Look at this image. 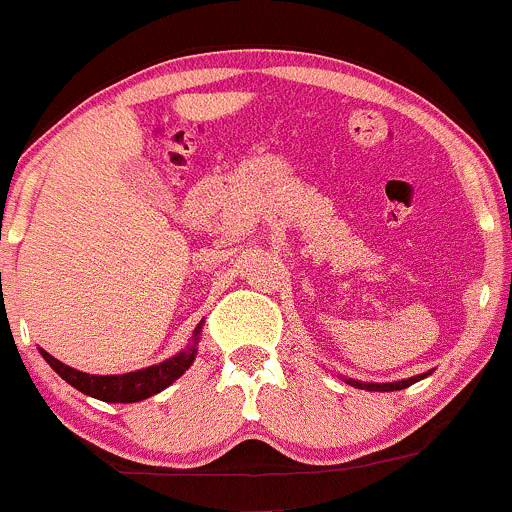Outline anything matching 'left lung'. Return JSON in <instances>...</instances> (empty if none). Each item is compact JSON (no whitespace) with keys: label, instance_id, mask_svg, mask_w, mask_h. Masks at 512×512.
I'll return each instance as SVG.
<instances>
[{"label":"left lung","instance_id":"8db88e82","mask_svg":"<svg viewBox=\"0 0 512 512\" xmlns=\"http://www.w3.org/2000/svg\"><path fill=\"white\" fill-rule=\"evenodd\" d=\"M426 374L431 372H424V374H416V377H409V379H402V382H357V379H345L347 384H352V387L357 389H367V392H397V389H407L409 384L419 382V379H424Z\"/></svg>","mask_w":512,"mask_h":512}]
</instances>
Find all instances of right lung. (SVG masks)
Wrapping results in <instances>:
<instances>
[{"mask_svg":"<svg viewBox=\"0 0 512 512\" xmlns=\"http://www.w3.org/2000/svg\"><path fill=\"white\" fill-rule=\"evenodd\" d=\"M199 333H202V323L194 328L192 345H189L187 350H182L179 355L170 357V360L160 362V365H152V367H145V370L128 372V374H86L63 365V362L56 360V357H51L49 352L41 350V347L39 352L41 357H44V360L61 374V379H66V382L71 384V387H76L78 392L88 394V397H96L100 402L133 404V402H142V399L152 397V394L162 392V389H167L175 379L182 377V374L192 367L194 355H197Z\"/></svg>","mask_w":512,"mask_h":512,"instance_id":"1","label":"right lung"}]
</instances>
